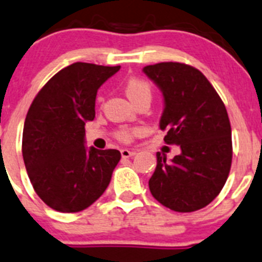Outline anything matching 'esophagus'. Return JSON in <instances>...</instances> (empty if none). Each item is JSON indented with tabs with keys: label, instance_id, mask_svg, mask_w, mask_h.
<instances>
[{
	"label": "esophagus",
	"instance_id": "1",
	"mask_svg": "<svg viewBox=\"0 0 262 262\" xmlns=\"http://www.w3.org/2000/svg\"><path fill=\"white\" fill-rule=\"evenodd\" d=\"M136 151L135 150H128V149H122L121 150V156L123 157V158H129V157L135 156Z\"/></svg>",
	"mask_w": 262,
	"mask_h": 262
}]
</instances>
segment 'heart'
<instances>
[{"label": "heart", "instance_id": "heart-1", "mask_svg": "<svg viewBox=\"0 0 262 262\" xmlns=\"http://www.w3.org/2000/svg\"><path fill=\"white\" fill-rule=\"evenodd\" d=\"M124 91L127 96L133 103H136L138 100L143 98L150 99L151 96V87L148 81L140 78V77H131L124 82ZM143 133L140 127H122V128L116 131V138L119 141L124 144H128Z\"/></svg>", "mask_w": 262, "mask_h": 262}]
</instances>
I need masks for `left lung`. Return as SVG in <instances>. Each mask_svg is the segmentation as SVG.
I'll list each match as a JSON object with an SVG mask.
<instances>
[{
  "instance_id": "8db88e82",
  "label": "left lung",
  "mask_w": 262,
  "mask_h": 262,
  "mask_svg": "<svg viewBox=\"0 0 262 262\" xmlns=\"http://www.w3.org/2000/svg\"><path fill=\"white\" fill-rule=\"evenodd\" d=\"M164 96V143L179 145L171 162L157 153L150 193L164 207L194 212L210 204L228 180L233 158L231 127L223 100L204 74L184 63L146 66Z\"/></svg>"
}]
</instances>
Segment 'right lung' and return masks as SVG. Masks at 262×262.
I'll return each mask as SVG.
<instances>
[{
    "instance_id": "obj_1",
    "label": "right lung",
    "mask_w": 262,
    "mask_h": 262,
    "mask_svg": "<svg viewBox=\"0 0 262 262\" xmlns=\"http://www.w3.org/2000/svg\"><path fill=\"white\" fill-rule=\"evenodd\" d=\"M121 67L74 63L47 81L23 129L24 164L37 195L59 212H79L100 198L121 159L116 149L84 148L98 90Z\"/></svg>"
}]
</instances>
